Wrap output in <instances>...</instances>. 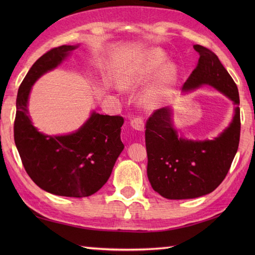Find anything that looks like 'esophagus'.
<instances>
[{"mask_svg":"<svg viewBox=\"0 0 255 255\" xmlns=\"http://www.w3.org/2000/svg\"><path fill=\"white\" fill-rule=\"evenodd\" d=\"M130 125L133 129H136L138 131H143L144 130V123L141 117H136L132 118L130 121Z\"/></svg>","mask_w":255,"mask_h":255,"instance_id":"esophagus-1","label":"esophagus"}]
</instances>
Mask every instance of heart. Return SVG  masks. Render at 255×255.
I'll use <instances>...</instances> for the list:
<instances>
[{
  "label": "heart",
  "instance_id": "b5f03b06",
  "mask_svg": "<svg viewBox=\"0 0 255 255\" xmlns=\"http://www.w3.org/2000/svg\"><path fill=\"white\" fill-rule=\"evenodd\" d=\"M165 60L164 52L152 49L138 57L125 68L118 77V85L123 90H131L148 81ZM176 68L173 63L161 67L158 74L142 94V103L147 108H155L165 101L175 82Z\"/></svg>",
  "mask_w": 255,
  "mask_h": 255
}]
</instances>
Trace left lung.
Here are the masks:
<instances>
[{
	"label": "left lung",
	"instance_id": "1",
	"mask_svg": "<svg viewBox=\"0 0 255 255\" xmlns=\"http://www.w3.org/2000/svg\"><path fill=\"white\" fill-rule=\"evenodd\" d=\"M199 53L196 69L183 85L191 91L210 85L234 102L235 116L228 128L214 140L194 141L177 136L169 107L153 112L145 124L147 174L151 186L167 199L204 196L225 180L239 147L240 99L237 84L208 48L195 45Z\"/></svg>",
	"mask_w": 255,
	"mask_h": 255
}]
</instances>
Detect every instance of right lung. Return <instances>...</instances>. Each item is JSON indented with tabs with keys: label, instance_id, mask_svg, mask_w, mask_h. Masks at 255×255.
I'll return each instance as SVG.
<instances>
[{
	"label": "right lung",
	"instance_id": "right-lung-1",
	"mask_svg": "<svg viewBox=\"0 0 255 255\" xmlns=\"http://www.w3.org/2000/svg\"><path fill=\"white\" fill-rule=\"evenodd\" d=\"M75 48H52L32 64L16 99L14 140L27 174L40 188L59 196L86 197L99 191L112 174L124 149V118L93 112L78 131L48 136L32 126L27 108L36 80L59 66Z\"/></svg>",
	"mask_w": 255,
	"mask_h": 255
}]
</instances>
